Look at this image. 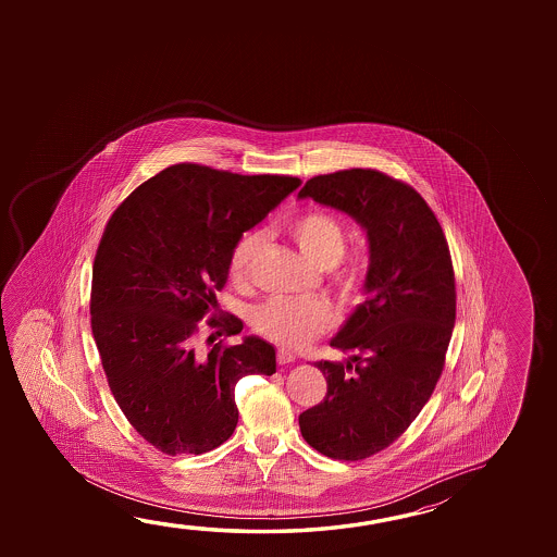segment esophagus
<instances>
[{"mask_svg": "<svg viewBox=\"0 0 557 557\" xmlns=\"http://www.w3.org/2000/svg\"><path fill=\"white\" fill-rule=\"evenodd\" d=\"M275 359H277V363H280V366H287V363H293V361H295V356H293L292 351H287V349H277Z\"/></svg>", "mask_w": 557, "mask_h": 557, "instance_id": "34e87169", "label": "esophagus"}]
</instances>
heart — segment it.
<instances>
[{"label":"heart","instance_id":"obj_1","mask_svg":"<svg viewBox=\"0 0 557 557\" xmlns=\"http://www.w3.org/2000/svg\"><path fill=\"white\" fill-rule=\"evenodd\" d=\"M289 237L312 264L326 270L339 297L357 302L363 297L369 280V256L346 252V227L329 211L310 210L287 225ZM264 235L248 231L238 238L228 258V277L245 283L252 272L256 256L262 250ZM252 326L260 336L283 347H302L334 326V310L320 299L275 297L252 312Z\"/></svg>","mask_w":557,"mask_h":557}]
</instances>
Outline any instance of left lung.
Masks as SVG:
<instances>
[{
    "label": "left lung",
    "mask_w": 557,
    "mask_h": 557,
    "mask_svg": "<svg viewBox=\"0 0 557 557\" xmlns=\"http://www.w3.org/2000/svg\"><path fill=\"white\" fill-rule=\"evenodd\" d=\"M299 198L346 211L369 238V297L330 342L357 366L317 361L329 391L299 416L310 447L363 460L410 428L443 373L456 319L450 250L428 201L381 171L319 174Z\"/></svg>",
    "instance_id": "left-lung-1"
}]
</instances>
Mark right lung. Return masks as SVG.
<instances>
[{
    "label": "right lung",
    "mask_w": 557,
    "mask_h": 557,
    "mask_svg": "<svg viewBox=\"0 0 557 557\" xmlns=\"http://www.w3.org/2000/svg\"><path fill=\"white\" fill-rule=\"evenodd\" d=\"M299 184L285 174L171 164L139 184L104 227L92 264V337L120 410L164 455L220 447L237 428L235 384L275 373L274 347L260 337L238 346L220 339L208 354L194 344L201 318L215 336L243 330L237 317L220 314L215 297L231 250Z\"/></svg>",
    "instance_id": "obj_1"
}]
</instances>
